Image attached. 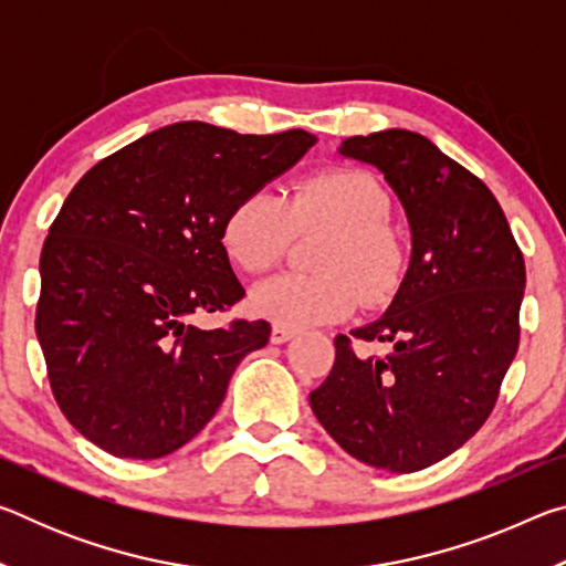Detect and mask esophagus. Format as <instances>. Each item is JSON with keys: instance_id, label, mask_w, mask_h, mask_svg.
I'll return each mask as SVG.
<instances>
[{"instance_id": "obj_1", "label": "esophagus", "mask_w": 566, "mask_h": 566, "mask_svg": "<svg viewBox=\"0 0 566 566\" xmlns=\"http://www.w3.org/2000/svg\"><path fill=\"white\" fill-rule=\"evenodd\" d=\"M294 334H296L294 329L282 327V324H274L270 339H272V344H284V342H290V339L294 337Z\"/></svg>"}]
</instances>
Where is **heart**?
I'll return each mask as SVG.
<instances>
[{
	"label": "heart",
	"mask_w": 566,
	"mask_h": 566,
	"mask_svg": "<svg viewBox=\"0 0 566 566\" xmlns=\"http://www.w3.org/2000/svg\"><path fill=\"white\" fill-rule=\"evenodd\" d=\"M391 202L375 175L354 167L300 179L290 197L254 189L239 197L222 224V247L239 270L260 274L282 262L296 234L329 232L317 254L319 274H276L249 296L254 314L300 329L339 322L359 294L381 304L405 280L409 252L389 224Z\"/></svg>",
	"instance_id": "b5f03b06"
}]
</instances>
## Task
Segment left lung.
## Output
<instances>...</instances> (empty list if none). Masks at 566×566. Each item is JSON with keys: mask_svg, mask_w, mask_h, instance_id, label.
Listing matches in <instances>:
<instances>
[{"mask_svg": "<svg viewBox=\"0 0 566 566\" xmlns=\"http://www.w3.org/2000/svg\"><path fill=\"white\" fill-rule=\"evenodd\" d=\"M342 157L375 165L405 207L411 262L385 317L352 332L391 342L357 357L334 339L329 377L310 395L319 424L359 462L407 474L474 437L520 347L524 256L490 187L417 132L349 137Z\"/></svg>", "mask_w": 566, "mask_h": 566, "instance_id": "left-lung-1", "label": "left lung"}]
</instances>
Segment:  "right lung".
<instances>
[{
	"label": "right lung",
	"mask_w": 566,
	"mask_h": 566,
	"mask_svg": "<svg viewBox=\"0 0 566 566\" xmlns=\"http://www.w3.org/2000/svg\"><path fill=\"white\" fill-rule=\"evenodd\" d=\"M304 129L237 134L177 122L76 181L44 239L36 339L62 415L122 459H159L224 401L264 319L199 329L187 319L244 296L222 247L229 209L294 167Z\"/></svg>",
	"instance_id": "1"
}]
</instances>
